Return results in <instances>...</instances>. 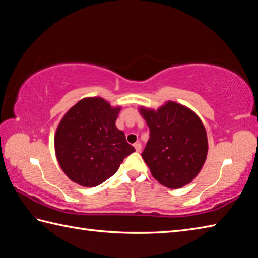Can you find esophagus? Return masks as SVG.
Here are the masks:
<instances>
[{
  "mask_svg": "<svg viewBox=\"0 0 258 258\" xmlns=\"http://www.w3.org/2000/svg\"><path fill=\"white\" fill-rule=\"evenodd\" d=\"M134 147H135V151H136V152H138V153H140V152H141V150H142V145H141L140 142H138V143H135V144H134Z\"/></svg>",
  "mask_w": 258,
  "mask_h": 258,
  "instance_id": "34e87169",
  "label": "esophagus"
}]
</instances>
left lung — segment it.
<instances>
[{
	"instance_id": "obj_1",
	"label": "left lung",
	"mask_w": 258,
	"mask_h": 258,
	"mask_svg": "<svg viewBox=\"0 0 258 258\" xmlns=\"http://www.w3.org/2000/svg\"><path fill=\"white\" fill-rule=\"evenodd\" d=\"M139 109L150 128L142 157L153 177L172 189L189 184L201 172L208 151L201 118L190 108L173 101L157 109Z\"/></svg>"
}]
</instances>
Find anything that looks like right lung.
Listing matches in <instances>:
<instances>
[{"label": "right lung", "mask_w": 258, "mask_h": 258, "mask_svg": "<svg viewBox=\"0 0 258 258\" xmlns=\"http://www.w3.org/2000/svg\"><path fill=\"white\" fill-rule=\"evenodd\" d=\"M120 108L102 97H85L61 119L54 146L59 166L72 182L84 187L100 185L135 152L115 125Z\"/></svg>", "instance_id": "1"}]
</instances>
